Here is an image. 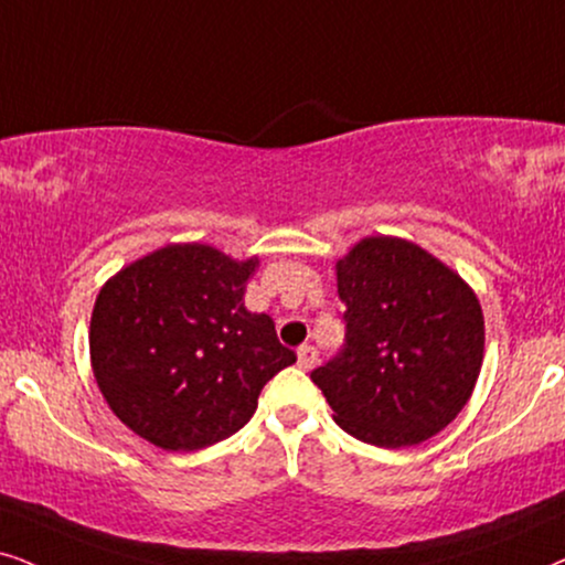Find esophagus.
Listing matches in <instances>:
<instances>
[{"instance_id": "obj_1", "label": "esophagus", "mask_w": 565, "mask_h": 565, "mask_svg": "<svg viewBox=\"0 0 565 565\" xmlns=\"http://www.w3.org/2000/svg\"><path fill=\"white\" fill-rule=\"evenodd\" d=\"M317 361H319L317 348H313V345H300L298 348V365H300V369L311 371L313 365H317Z\"/></svg>"}]
</instances>
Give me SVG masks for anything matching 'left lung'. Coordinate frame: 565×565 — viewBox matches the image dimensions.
<instances>
[{
	"label": "left lung",
	"instance_id": "8db88e82",
	"mask_svg": "<svg viewBox=\"0 0 565 565\" xmlns=\"http://www.w3.org/2000/svg\"><path fill=\"white\" fill-rule=\"evenodd\" d=\"M345 348L311 381L358 441L402 449L461 413L486 353L480 300L441 259L397 236L361 238L337 259Z\"/></svg>",
	"mask_w": 565,
	"mask_h": 565
}]
</instances>
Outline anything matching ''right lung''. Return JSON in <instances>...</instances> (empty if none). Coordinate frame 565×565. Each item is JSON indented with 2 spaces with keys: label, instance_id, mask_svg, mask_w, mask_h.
Returning <instances> with one entry per match:
<instances>
[{
  "label": "right lung",
  "instance_id": "obj_1",
  "mask_svg": "<svg viewBox=\"0 0 565 565\" xmlns=\"http://www.w3.org/2000/svg\"><path fill=\"white\" fill-rule=\"evenodd\" d=\"M259 259L168 244L108 277L90 317V365L124 426L166 451L244 428L259 392L296 353L244 306Z\"/></svg>",
  "mask_w": 565,
  "mask_h": 565
}]
</instances>
